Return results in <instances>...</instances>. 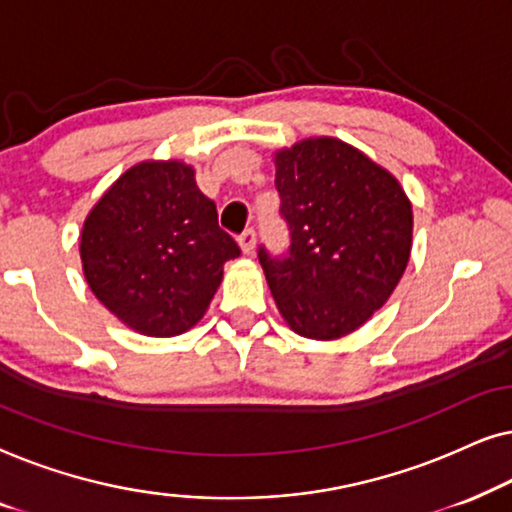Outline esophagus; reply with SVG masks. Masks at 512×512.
<instances>
[{
    "label": "esophagus",
    "mask_w": 512,
    "mask_h": 512,
    "mask_svg": "<svg viewBox=\"0 0 512 512\" xmlns=\"http://www.w3.org/2000/svg\"><path fill=\"white\" fill-rule=\"evenodd\" d=\"M237 242H240V247H242L244 254H254V249H256V230L254 228L242 230L240 237H237Z\"/></svg>",
    "instance_id": "1"
}]
</instances>
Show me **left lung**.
Listing matches in <instances>:
<instances>
[{
  "mask_svg": "<svg viewBox=\"0 0 512 512\" xmlns=\"http://www.w3.org/2000/svg\"><path fill=\"white\" fill-rule=\"evenodd\" d=\"M275 165L289 249L272 256L261 244L258 261L293 331L340 338L366 324L403 277L412 207L387 170L340 139H305Z\"/></svg>",
  "mask_w": 512,
  "mask_h": 512,
  "instance_id": "1",
  "label": "left lung"
}]
</instances>
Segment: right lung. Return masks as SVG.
<instances>
[{"label": "right lung", "instance_id": "obj_1", "mask_svg": "<svg viewBox=\"0 0 512 512\" xmlns=\"http://www.w3.org/2000/svg\"><path fill=\"white\" fill-rule=\"evenodd\" d=\"M240 247L177 160L130 167L88 214L81 261L90 291L123 324L170 338L198 324Z\"/></svg>", "mask_w": 512, "mask_h": 512}]
</instances>
